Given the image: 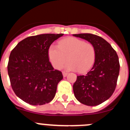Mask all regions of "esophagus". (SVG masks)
I'll return each mask as SVG.
<instances>
[{
    "label": "esophagus",
    "instance_id": "34e87169",
    "mask_svg": "<svg viewBox=\"0 0 130 130\" xmlns=\"http://www.w3.org/2000/svg\"><path fill=\"white\" fill-rule=\"evenodd\" d=\"M62 75H63V77H66L68 75V73H66V72H63Z\"/></svg>",
    "mask_w": 130,
    "mask_h": 130
}]
</instances>
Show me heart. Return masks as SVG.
Masks as SVG:
<instances>
[{"instance_id": "obj_1", "label": "heart", "mask_w": 130, "mask_h": 130, "mask_svg": "<svg viewBox=\"0 0 130 130\" xmlns=\"http://www.w3.org/2000/svg\"><path fill=\"white\" fill-rule=\"evenodd\" d=\"M49 60L54 68L59 69L69 60L65 68L68 70L85 72L92 67L96 56L92 43L73 37L60 40L58 45L52 44L48 49Z\"/></svg>"}]
</instances>
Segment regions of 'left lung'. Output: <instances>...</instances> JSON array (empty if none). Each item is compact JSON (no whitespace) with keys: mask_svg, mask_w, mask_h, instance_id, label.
Masks as SVG:
<instances>
[{"mask_svg":"<svg viewBox=\"0 0 130 130\" xmlns=\"http://www.w3.org/2000/svg\"><path fill=\"white\" fill-rule=\"evenodd\" d=\"M87 40L96 51L94 64L89 72L77 77L73 86L75 97L80 103L96 106L107 100L114 92L120 71L119 57L106 40L92 34H73Z\"/></svg>","mask_w":130,"mask_h":130,"instance_id":"left-lung-1","label":"left lung"}]
</instances>
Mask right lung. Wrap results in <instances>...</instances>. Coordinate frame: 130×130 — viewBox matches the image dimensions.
Listing matches in <instances>:
<instances>
[{
  "label": "right lung",
  "instance_id": "right-lung-1",
  "mask_svg": "<svg viewBox=\"0 0 130 130\" xmlns=\"http://www.w3.org/2000/svg\"><path fill=\"white\" fill-rule=\"evenodd\" d=\"M63 35L30 36L19 42L11 51L8 64L11 86L16 96L27 104L42 105L55 97L63 75L49 62L48 49Z\"/></svg>",
  "mask_w": 130,
  "mask_h": 130
}]
</instances>
